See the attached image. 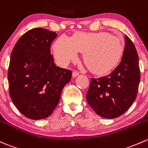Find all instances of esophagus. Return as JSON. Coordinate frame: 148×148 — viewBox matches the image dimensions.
<instances>
[{
  "mask_svg": "<svg viewBox=\"0 0 148 148\" xmlns=\"http://www.w3.org/2000/svg\"><path fill=\"white\" fill-rule=\"evenodd\" d=\"M79 74V71H75V70H74V71H73V73H72V77H77V76H78Z\"/></svg>",
  "mask_w": 148,
  "mask_h": 148,
  "instance_id": "esophagus-1",
  "label": "esophagus"
}]
</instances>
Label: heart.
Masks as SVG:
<instances>
[{
	"label": "heart",
	"instance_id": "heart-1",
	"mask_svg": "<svg viewBox=\"0 0 148 148\" xmlns=\"http://www.w3.org/2000/svg\"><path fill=\"white\" fill-rule=\"evenodd\" d=\"M79 52H84V60L91 71L106 74L119 63L123 46L119 37L104 32L79 33L72 38L62 35L54 43V58L61 66L77 61Z\"/></svg>",
	"mask_w": 148,
	"mask_h": 148
}]
</instances>
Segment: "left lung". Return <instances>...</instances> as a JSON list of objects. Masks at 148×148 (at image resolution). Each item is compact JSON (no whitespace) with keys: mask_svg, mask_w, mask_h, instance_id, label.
Here are the masks:
<instances>
[{"mask_svg":"<svg viewBox=\"0 0 148 148\" xmlns=\"http://www.w3.org/2000/svg\"><path fill=\"white\" fill-rule=\"evenodd\" d=\"M125 49L121 62L106 77L91 78L86 94L88 105L99 116L115 119L126 112L135 101L140 80L137 50L125 36Z\"/></svg>","mask_w":148,"mask_h":148,"instance_id":"obj_1","label":"left lung"}]
</instances>
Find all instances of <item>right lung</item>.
I'll list each match as a JSON object with an SVG mask.
<instances>
[{
	"label": "right lung",
	"mask_w": 148,
	"mask_h": 148,
	"mask_svg": "<svg viewBox=\"0 0 148 148\" xmlns=\"http://www.w3.org/2000/svg\"><path fill=\"white\" fill-rule=\"evenodd\" d=\"M55 32L37 27L19 40L10 55L8 71L12 101L28 119H46L58 104L63 88L71 80V70L55 65L51 43Z\"/></svg>",
	"instance_id": "obj_1"
}]
</instances>
